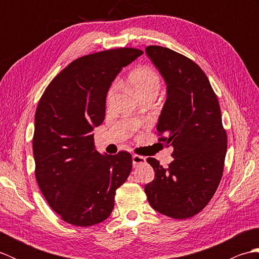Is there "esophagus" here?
Masks as SVG:
<instances>
[{"mask_svg":"<svg viewBox=\"0 0 259 259\" xmlns=\"http://www.w3.org/2000/svg\"><path fill=\"white\" fill-rule=\"evenodd\" d=\"M145 161H146V158L145 157L139 156V155H134L133 156V164H134V167H138L139 164L145 163Z\"/></svg>","mask_w":259,"mask_h":259,"instance_id":"34e87169","label":"esophagus"}]
</instances>
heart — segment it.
Here are the masks:
<instances>
[{
	"label": "heart",
	"mask_w": 259,
	"mask_h": 259,
	"mask_svg": "<svg viewBox=\"0 0 259 259\" xmlns=\"http://www.w3.org/2000/svg\"><path fill=\"white\" fill-rule=\"evenodd\" d=\"M129 83L133 87L136 95L139 98L146 97L151 93H158L160 89L161 80L160 75L157 72V70L149 67V65H141L131 71L129 74ZM115 92V85L110 88L107 95V102L109 103L112 100Z\"/></svg>",
	"instance_id": "b5f03b06"
}]
</instances>
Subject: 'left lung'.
<instances>
[{"label":"left lung","instance_id":"8db88e82","mask_svg":"<svg viewBox=\"0 0 259 259\" xmlns=\"http://www.w3.org/2000/svg\"><path fill=\"white\" fill-rule=\"evenodd\" d=\"M146 53L167 84L157 131L158 141L174 147V160L163 168L155 158L147 159L155 179L145 192L156 211L186 219L200 212L218 188L227 134L216 93L199 65L168 48L149 46Z\"/></svg>","mask_w":259,"mask_h":259}]
</instances>
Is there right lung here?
I'll use <instances>...</instances> for the list:
<instances>
[{
	"label": "right lung",
	"instance_id": "right-lung-1",
	"mask_svg": "<svg viewBox=\"0 0 259 259\" xmlns=\"http://www.w3.org/2000/svg\"><path fill=\"white\" fill-rule=\"evenodd\" d=\"M142 53L119 48L76 59L38 101L32 141L35 178L49 206L65 223L87 227L106 221L115 190L129 177L130 153L101 155L92 131L103 122L112 81Z\"/></svg>",
	"mask_w": 259,
	"mask_h": 259
}]
</instances>
